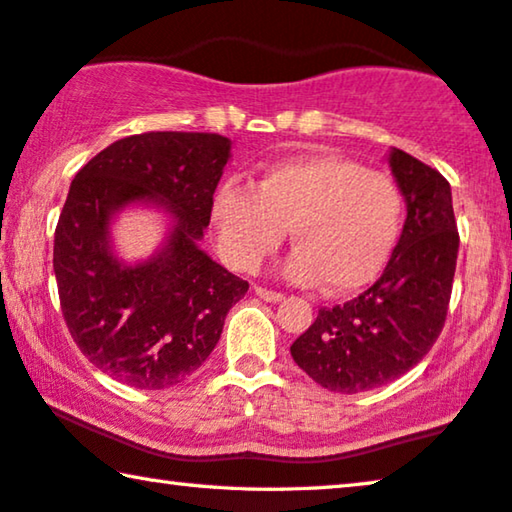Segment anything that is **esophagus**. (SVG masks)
I'll use <instances>...</instances> for the list:
<instances>
[{"instance_id":"obj_1","label":"esophagus","mask_w":512,"mask_h":512,"mask_svg":"<svg viewBox=\"0 0 512 512\" xmlns=\"http://www.w3.org/2000/svg\"><path fill=\"white\" fill-rule=\"evenodd\" d=\"M256 295L261 297L265 302H281L283 300V293H277V290H270V288H263V286H256Z\"/></svg>"}]
</instances>
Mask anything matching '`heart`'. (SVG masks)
Returning a JSON list of instances; mask_svg holds the SVG:
<instances>
[{
    "label": "heart",
    "mask_w": 512,
    "mask_h": 512,
    "mask_svg": "<svg viewBox=\"0 0 512 512\" xmlns=\"http://www.w3.org/2000/svg\"><path fill=\"white\" fill-rule=\"evenodd\" d=\"M210 215L226 261L238 270H256L290 229L288 277L352 293L387 263L403 224V196L384 171L341 155H300L265 167L251 185L224 183Z\"/></svg>",
    "instance_id": "b5f03b06"
}]
</instances>
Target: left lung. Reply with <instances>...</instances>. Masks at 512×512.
Segmentation results:
<instances>
[{"instance_id":"8db88e82","label":"left lung","mask_w":512,"mask_h":512,"mask_svg":"<svg viewBox=\"0 0 512 512\" xmlns=\"http://www.w3.org/2000/svg\"><path fill=\"white\" fill-rule=\"evenodd\" d=\"M389 164L407 219L382 277L355 300L322 306L290 345L295 364L336 393H361L405 375L442 334L460 235L451 185L437 169L393 148Z\"/></svg>"}]
</instances>
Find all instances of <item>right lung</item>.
Returning a JSON list of instances; mask_svg holds the SVG:
<instances>
[{"label": "right lung", "instance_id": "obj_1", "mask_svg": "<svg viewBox=\"0 0 512 512\" xmlns=\"http://www.w3.org/2000/svg\"><path fill=\"white\" fill-rule=\"evenodd\" d=\"M229 155L231 139L215 132H144L114 141L70 183L52 258L61 311L82 355L128 387L187 380L249 290L199 249ZM135 200L167 207L175 229L153 259L125 266L108 219Z\"/></svg>", "mask_w": 512, "mask_h": 512}]
</instances>
